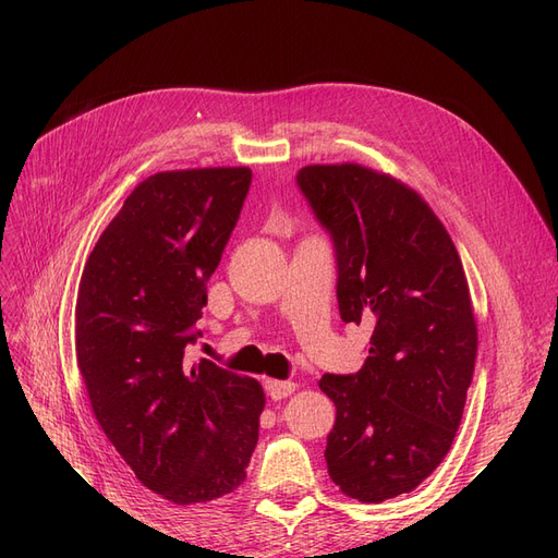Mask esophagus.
Masks as SVG:
<instances>
[{"instance_id": "34e87169", "label": "esophagus", "mask_w": 558, "mask_h": 558, "mask_svg": "<svg viewBox=\"0 0 558 558\" xmlns=\"http://www.w3.org/2000/svg\"><path fill=\"white\" fill-rule=\"evenodd\" d=\"M265 388H267V396L269 398L281 400V398H289L291 393H295L298 384L295 381H281V379H267Z\"/></svg>"}]
</instances>
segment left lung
<instances>
[{
    "mask_svg": "<svg viewBox=\"0 0 558 558\" xmlns=\"http://www.w3.org/2000/svg\"><path fill=\"white\" fill-rule=\"evenodd\" d=\"M298 185L335 244L344 324H373L356 375L318 381L335 402L326 463L349 498L410 494L442 463L475 373L463 265L424 197L356 162L307 165Z\"/></svg>",
    "mask_w": 558,
    "mask_h": 558,
    "instance_id": "1",
    "label": "left lung"
}]
</instances>
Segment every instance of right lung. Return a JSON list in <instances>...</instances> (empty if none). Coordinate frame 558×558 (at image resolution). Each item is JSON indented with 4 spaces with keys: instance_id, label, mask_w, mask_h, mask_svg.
I'll use <instances>...</instances> for the list:
<instances>
[{
    "instance_id": "1",
    "label": "right lung",
    "mask_w": 558,
    "mask_h": 558,
    "mask_svg": "<svg viewBox=\"0 0 558 558\" xmlns=\"http://www.w3.org/2000/svg\"><path fill=\"white\" fill-rule=\"evenodd\" d=\"M248 185V167L144 179L78 283L76 363L97 424L137 480L174 505L232 494L258 442L263 386L185 361Z\"/></svg>"
}]
</instances>
